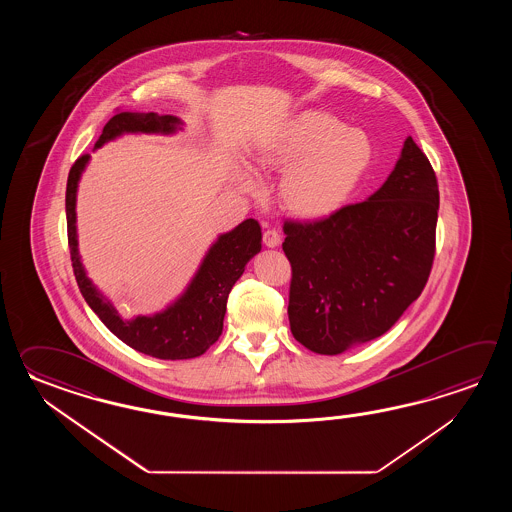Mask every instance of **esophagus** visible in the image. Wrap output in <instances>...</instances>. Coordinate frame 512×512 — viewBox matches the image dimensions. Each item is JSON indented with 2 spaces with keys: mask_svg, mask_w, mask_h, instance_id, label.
<instances>
[{
  "mask_svg": "<svg viewBox=\"0 0 512 512\" xmlns=\"http://www.w3.org/2000/svg\"><path fill=\"white\" fill-rule=\"evenodd\" d=\"M280 241H282V236H280L276 230L269 229L263 232V243H265V247L274 249V247H278V245H280Z\"/></svg>",
  "mask_w": 512,
  "mask_h": 512,
  "instance_id": "34e87169",
  "label": "esophagus"
}]
</instances>
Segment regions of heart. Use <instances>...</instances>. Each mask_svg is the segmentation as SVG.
<instances>
[{
    "label": "heart",
    "mask_w": 512,
    "mask_h": 512,
    "mask_svg": "<svg viewBox=\"0 0 512 512\" xmlns=\"http://www.w3.org/2000/svg\"><path fill=\"white\" fill-rule=\"evenodd\" d=\"M370 135L348 128L335 115L304 109L285 120L254 152L261 172H283L278 201L287 214L304 221L333 216L359 188L373 163ZM243 192L254 194L256 181L238 172Z\"/></svg>",
    "instance_id": "obj_1"
}]
</instances>
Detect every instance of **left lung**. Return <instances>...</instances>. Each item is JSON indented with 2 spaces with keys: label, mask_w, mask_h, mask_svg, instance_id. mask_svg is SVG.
Returning <instances> with one entry per match:
<instances>
[{
  "label": "left lung",
  "mask_w": 512,
  "mask_h": 512,
  "mask_svg": "<svg viewBox=\"0 0 512 512\" xmlns=\"http://www.w3.org/2000/svg\"><path fill=\"white\" fill-rule=\"evenodd\" d=\"M439 188L412 137L366 201L313 223L285 221L293 337L338 355L381 337L419 298L434 263Z\"/></svg>",
  "instance_id": "obj_1"
}]
</instances>
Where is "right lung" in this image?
Returning <instances> with one entry per match:
<instances>
[{
    "label": "right lung",
    "mask_w": 512,
    "mask_h": 512,
    "mask_svg": "<svg viewBox=\"0 0 512 512\" xmlns=\"http://www.w3.org/2000/svg\"><path fill=\"white\" fill-rule=\"evenodd\" d=\"M177 130H183V120L174 115L122 111L104 126L95 150L124 133L172 135ZM89 159L91 155L78 157L67 177L66 190L67 240L80 293L104 326L130 348L163 360L203 355L223 331L230 289L240 280L245 265L261 251L260 223L245 219L236 229L219 234L183 294L166 309L155 315L124 320L97 285L87 278L78 254L77 190Z\"/></svg>",
    "instance_id": "right-lung-1"
}]
</instances>
